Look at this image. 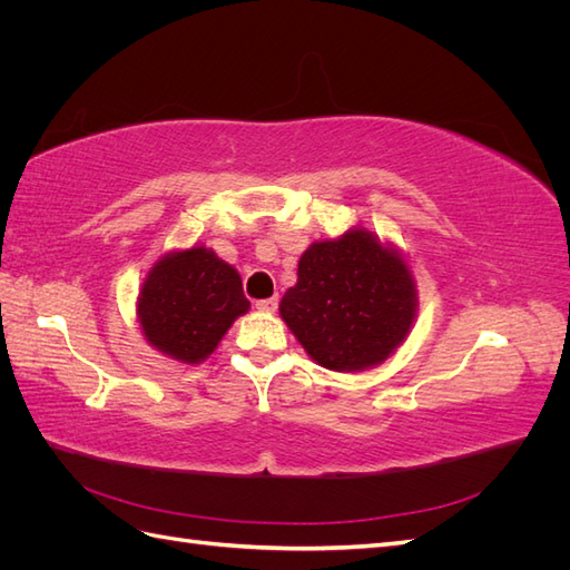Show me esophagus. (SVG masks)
Segmentation results:
<instances>
[{"label": "esophagus", "instance_id": "obj_1", "mask_svg": "<svg viewBox=\"0 0 570 570\" xmlns=\"http://www.w3.org/2000/svg\"><path fill=\"white\" fill-rule=\"evenodd\" d=\"M258 312H275L278 308V297H268V299H258L256 302Z\"/></svg>", "mask_w": 570, "mask_h": 570}]
</instances>
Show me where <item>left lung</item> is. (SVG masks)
Returning <instances> with one entry per match:
<instances>
[{
    "mask_svg": "<svg viewBox=\"0 0 570 570\" xmlns=\"http://www.w3.org/2000/svg\"><path fill=\"white\" fill-rule=\"evenodd\" d=\"M416 283L404 256L366 228L308 247L281 316L316 364L340 373L383 364L416 318Z\"/></svg>",
    "mask_w": 570,
    "mask_h": 570,
    "instance_id": "obj_1",
    "label": "left lung"
}]
</instances>
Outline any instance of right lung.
Returning a JSON list of instances; mask_svg holds the SVG:
<instances>
[{
  "label": "right lung",
  "mask_w": 570,
  "mask_h": 570,
  "mask_svg": "<svg viewBox=\"0 0 570 570\" xmlns=\"http://www.w3.org/2000/svg\"><path fill=\"white\" fill-rule=\"evenodd\" d=\"M247 312L239 273L202 245L161 256L137 297L145 340L183 364L209 358L235 318Z\"/></svg>",
  "instance_id": "add662e5"
}]
</instances>
